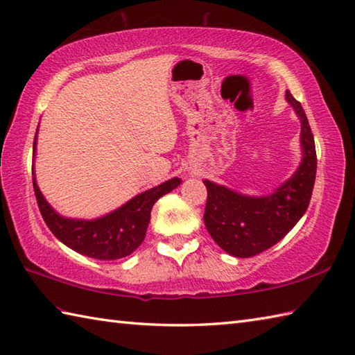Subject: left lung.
<instances>
[{"mask_svg": "<svg viewBox=\"0 0 355 355\" xmlns=\"http://www.w3.org/2000/svg\"><path fill=\"white\" fill-rule=\"evenodd\" d=\"M288 104L300 120L302 159L286 182L268 196H248L225 184L203 180L207 189L205 225L225 252L248 259L279 243L309 206L317 172V155L306 114L286 90Z\"/></svg>", "mask_w": 355, "mask_h": 355, "instance_id": "8db88e82", "label": "left lung"}]
</instances>
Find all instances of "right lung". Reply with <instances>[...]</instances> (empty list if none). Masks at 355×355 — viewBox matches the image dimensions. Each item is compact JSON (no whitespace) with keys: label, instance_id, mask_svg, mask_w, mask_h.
I'll return each instance as SVG.
<instances>
[{"label":"right lung","instance_id":"add662e5","mask_svg":"<svg viewBox=\"0 0 355 355\" xmlns=\"http://www.w3.org/2000/svg\"><path fill=\"white\" fill-rule=\"evenodd\" d=\"M38 129L33 140L32 180L40 212L46 225L62 245L75 252L95 260H118L130 255L141 245L150 221L152 206L158 198L172 192L182 184V178L173 177L168 182L132 197L115 211L98 218H71L64 217L49 205L37 184L35 175V157H37Z\"/></svg>","mask_w":355,"mask_h":355}]
</instances>
